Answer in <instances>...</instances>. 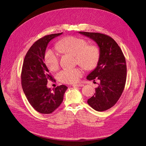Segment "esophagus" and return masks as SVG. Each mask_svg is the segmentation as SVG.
<instances>
[{"instance_id": "1", "label": "esophagus", "mask_w": 146, "mask_h": 146, "mask_svg": "<svg viewBox=\"0 0 146 146\" xmlns=\"http://www.w3.org/2000/svg\"><path fill=\"white\" fill-rule=\"evenodd\" d=\"M72 86L74 87H82L84 86V84L82 83H77V84H74Z\"/></svg>"}]
</instances>
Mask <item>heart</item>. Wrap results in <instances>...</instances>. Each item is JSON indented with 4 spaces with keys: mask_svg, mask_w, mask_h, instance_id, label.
<instances>
[{
    "mask_svg": "<svg viewBox=\"0 0 146 146\" xmlns=\"http://www.w3.org/2000/svg\"><path fill=\"white\" fill-rule=\"evenodd\" d=\"M57 48L63 53L75 56L77 62L87 70L94 69L100 59V50L95 45H87L83 38L67 36L57 43ZM45 62L51 71H56L59 68V55L52 50H48L45 54ZM80 68L64 69L58 74V78L63 83L71 84L77 82L83 75Z\"/></svg>",
    "mask_w": 146,
    "mask_h": 146,
    "instance_id": "b5f03b06",
    "label": "heart"
}]
</instances>
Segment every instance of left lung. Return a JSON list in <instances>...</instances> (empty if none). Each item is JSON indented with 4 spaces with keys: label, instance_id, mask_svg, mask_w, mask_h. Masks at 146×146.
Instances as JSON below:
<instances>
[{
    "label": "left lung",
    "instance_id": "1",
    "mask_svg": "<svg viewBox=\"0 0 146 146\" xmlns=\"http://www.w3.org/2000/svg\"><path fill=\"white\" fill-rule=\"evenodd\" d=\"M78 33L94 40L100 49L97 66L86 78L92 80L96 78L100 84L87 103L96 111H104L114 106L123 91L126 80L125 58L112 38L100 33Z\"/></svg>",
    "mask_w": 146,
    "mask_h": 146
}]
</instances>
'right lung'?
Here are the masks:
<instances>
[{"label":"right lung","mask_w":146,"mask_h":146,"mask_svg":"<svg viewBox=\"0 0 146 146\" xmlns=\"http://www.w3.org/2000/svg\"><path fill=\"white\" fill-rule=\"evenodd\" d=\"M63 33L51 34L38 39L27 51L21 71V85L29 102L38 112L50 114L60 106L68 87H56L53 90L46 86L53 80L44 63L46 48L53 39Z\"/></svg>","instance_id":"right-lung-1"}]
</instances>
